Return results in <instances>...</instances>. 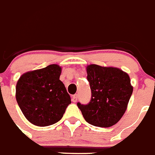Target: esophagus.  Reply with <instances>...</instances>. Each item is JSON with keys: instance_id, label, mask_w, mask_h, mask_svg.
<instances>
[{"instance_id": "obj_1", "label": "esophagus", "mask_w": 155, "mask_h": 155, "mask_svg": "<svg viewBox=\"0 0 155 155\" xmlns=\"http://www.w3.org/2000/svg\"><path fill=\"white\" fill-rule=\"evenodd\" d=\"M78 100V96L77 94H74L73 96H72V102H76Z\"/></svg>"}]
</instances>
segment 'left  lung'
I'll use <instances>...</instances> for the list:
<instances>
[{"label":"left lung","mask_w":155,"mask_h":155,"mask_svg":"<svg viewBox=\"0 0 155 155\" xmlns=\"http://www.w3.org/2000/svg\"><path fill=\"white\" fill-rule=\"evenodd\" d=\"M87 80L91 90V101L77 106L88 123L110 127L120 120L133 94L130 76L119 68L90 64Z\"/></svg>","instance_id":"obj_1"}]
</instances>
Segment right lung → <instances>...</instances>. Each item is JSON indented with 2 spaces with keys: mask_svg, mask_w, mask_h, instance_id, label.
<instances>
[{
  "mask_svg": "<svg viewBox=\"0 0 155 155\" xmlns=\"http://www.w3.org/2000/svg\"><path fill=\"white\" fill-rule=\"evenodd\" d=\"M61 72L58 64H50L23 74L16 84V101L28 120L38 126L58 122L71 97L59 79Z\"/></svg>",
  "mask_w": 155,
  "mask_h": 155,
  "instance_id": "1",
  "label": "right lung"
}]
</instances>
